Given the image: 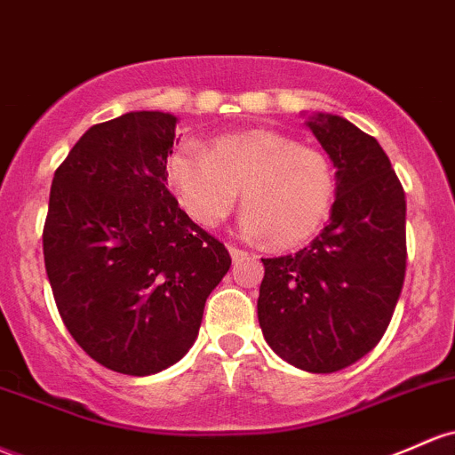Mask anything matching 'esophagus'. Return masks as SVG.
<instances>
[{
  "label": "esophagus",
  "instance_id": "1",
  "mask_svg": "<svg viewBox=\"0 0 455 455\" xmlns=\"http://www.w3.org/2000/svg\"><path fill=\"white\" fill-rule=\"evenodd\" d=\"M228 252H231V259L233 261H242V259H246L248 257V252L243 251V248H239V246H235V243H228Z\"/></svg>",
  "mask_w": 455,
  "mask_h": 455
}]
</instances>
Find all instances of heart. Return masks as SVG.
Listing matches in <instances>:
<instances>
[{
    "instance_id": "b5f03b06",
    "label": "heart",
    "mask_w": 455,
    "mask_h": 455,
    "mask_svg": "<svg viewBox=\"0 0 455 455\" xmlns=\"http://www.w3.org/2000/svg\"><path fill=\"white\" fill-rule=\"evenodd\" d=\"M168 183L203 227H216L237 204L243 231L291 248L317 235L337 196L332 159L315 147L269 129L227 133L209 148L179 144L166 159Z\"/></svg>"
}]
</instances>
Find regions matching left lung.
I'll return each mask as SVG.
<instances>
[{
	"mask_svg": "<svg viewBox=\"0 0 455 455\" xmlns=\"http://www.w3.org/2000/svg\"><path fill=\"white\" fill-rule=\"evenodd\" d=\"M337 168L331 222L296 254L261 259L257 300L269 347L332 373L378 346L406 276V194L376 138L332 114L307 123Z\"/></svg>",
	"mask_w": 455,
	"mask_h": 455,
	"instance_id": "left-lung-1",
	"label": "left lung"
}]
</instances>
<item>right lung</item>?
<instances>
[{"label": "right lung", "mask_w": 455, "mask_h": 455, "mask_svg": "<svg viewBox=\"0 0 455 455\" xmlns=\"http://www.w3.org/2000/svg\"><path fill=\"white\" fill-rule=\"evenodd\" d=\"M174 129L168 112L92 124L49 192L43 254L60 317L92 361L124 376L162 371L192 347L231 267L166 188Z\"/></svg>", "instance_id": "1"}]
</instances>
